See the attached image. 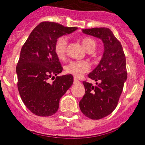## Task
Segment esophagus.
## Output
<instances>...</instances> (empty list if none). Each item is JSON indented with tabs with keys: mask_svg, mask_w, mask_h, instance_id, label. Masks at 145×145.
Listing matches in <instances>:
<instances>
[{
	"mask_svg": "<svg viewBox=\"0 0 145 145\" xmlns=\"http://www.w3.org/2000/svg\"><path fill=\"white\" fill-rule=\"evenodd\" d=\"M79 83V81L78 79H76V78H74L73 80V84H78Z\"/></svg>",
	"mask_w": 145,
	"mask_h": 145,
	"instance_id": "1",
	"label": "esophagus"
}]
</instances>
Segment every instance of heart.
<instances>
[{
  "mask_svg": "<svg viewBox=\"0 0 145 145\" xmlns=\"http://www.w3.org/2000/svg\"><path fill=\"white\" fill-rule=\"evenodd\" d=\"M82 45L87 52H93L95 49L96 42L90 38H84L81 40ZM67 49V39L64 36L60 37L55 44V52L59 59L64 60L66 57ZM89 70V65L87 61H72L65 67L67 73L79 78Z\"/></svg>",
  "mask_w": 145,
  "mask_h": 145,
  "instance_id": "heart-1",
  "label": "heart"
}]
</instances>
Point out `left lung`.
I'll return each instance as SVG.
<instances>
[{"label":"left lung","instance_id":"8db88e82","mask_svg":"<svg viewBox=\"0 0 145 145\" xmlns=\"http://www.w3.org/2000/svg\"><path fill=\"white\" fill-rule=\"evenodd\" d=\"M84 34L101 39L105 51L99 65L88 75L96 86L83 81L85 94L79 102L81 111L91 119H101L114 110L127 78L122 46L108 28L82 29Z\"/></svg>","mask_w":145,"mask_h":145}]
</instances>
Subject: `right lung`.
<instances>
[{
    "mask_svg": "<svg viewBox=\"0 0 145 145\" xmlns=\"http://www.w3.org/2000/svg\"><path fill=\"white\" fill-rule=\"evenodd\" d=\"M77 29L44 21L32 30L23 45L16 67L18 89L25 106L37 116L55 114L60 99L73 83L70 74L57 76L63 68L55 52V44L59 37ZM50 77L54 79L52 84L48 83Z\"/></svg>",
    "mask_w": 145,
    "mask_h": 145,
    "instance_id": "1",
    "label": "right lung"
}]
</instances>
